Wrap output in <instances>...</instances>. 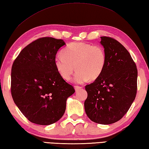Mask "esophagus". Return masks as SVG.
I'll list each match as a JSON object with an SVG mask.
<instances>
[{"instance_id":"esophagus-1","label":"esophagus","mask_w":149,"mask_h":149,"mask_svg":"<svg viewBox=\"0 0 149 149\" xmlns=\"http://www.w3.org/2000/svg\"><path fill=\"white\" fill-rule=\"evenodd\" d=\"M74 88H75V91L77 92L78 91L81 90V86H74Z\"/></svg>"}]
</instances>
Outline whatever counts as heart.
I'll use <instances>...</instances> for the list:
<instances>
[{"label": "heart", "instance_id": "1", "mask_svg": "<svg viewBox=\"0 0 149 149\" xmlns=\"http://www.w3.org/2000/svg\"><path fill=\"white\" fill-rule=\"evenodd\" d=\"M56 71L64 79L68 81L75 70L74 81L83 83L94 80L104 71L106 64L104 49L100 45L87 43L73 42L64 49L63 53L56 54L54 58Z\"/></svg>", "mask_w": 149, "mask_h": 149}]
</instances>
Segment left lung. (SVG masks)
<instances>
[{"label": "left lung", "mask_w": 149, "mask_h": 149, "mask_svg": "<svg viewBox=\"0 0 149 149\" xmlns=\"http://www.w3.org/2000/svg\"><path fill=\"white\" fill-rule=\"evenodd\" d=\"M106 64L102 74L85 86L84 103L87 117L94 123L110 124L121 119L136 98L137 70L130 54L120 43L100 37Z\"/></svg>", "instance_id": "obj_1"}]
</instances>
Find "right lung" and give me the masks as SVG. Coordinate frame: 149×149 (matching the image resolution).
I'll use <instances>...</instances> for the list:
<instances>
[{
  "mask_svg": "<svg viewBox=\"0 0 149 149\" xmlns=\"http://www.w3.org/2000/svg\"><path fill=\"white\" fill-rule=\"evenodd\" d=\"M63 40L45 37L26 46L13 63L11 93L21 112L32 123L50 125L63 117L66 100L75 93L54 64Z\"/></svg>",
  "mask_w": 149,
  "mask_h": 149,
  "instance_id": "1",
  "label": "right lung"
}]
</instances>
